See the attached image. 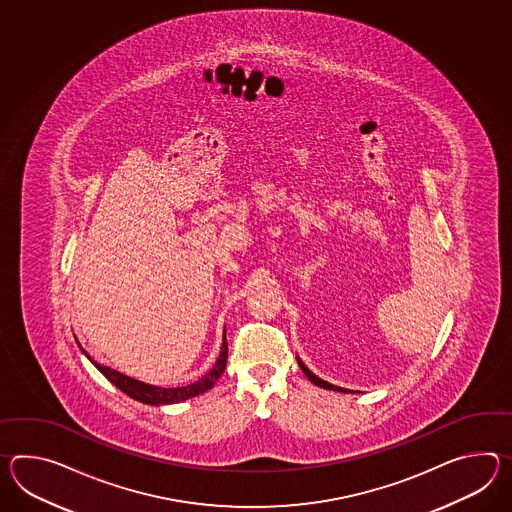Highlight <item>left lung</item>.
Here are the masks:
<instances>
[{
    "label": "left lung",
    "instance_id": "obj_1",
    "mask_svg": "<svg viewBox=\"0 0 512 512\" xmlns=\"http://www.w3.org/2000/svg\"><path fill=\"white\" fill-rule=\"evenodd\" d=\"M297 364H299V367L303 369V373H305V376H307L308 380H310L314 386L323 387V389H330V391H340V393H347V389L334 386V384H329V382H325V380H321L319 376L314 375V373L308 369L307 365L303 364L299 358H297Z\"/></svg>",
    "mask_w": 512,
    "mask_h": 512
}]
</instances>
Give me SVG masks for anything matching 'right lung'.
Masks as SVG:
<instances>
[{"label":"right lung","instance_id":"obj_1","mask_svg":"<svg viewBox=\"0 0 512 512\" xmlns=\"http://www.w3.org/2000/svg\"><path fill=\"white\" fill-rule=\"evenodd\" d=\"M86 354V351H82ZM88 356V354H86ZM90 358V356H88ZM91 364L95 365L101 373H103L117 389H121L125 395L134 398L137 402H143L148 406H165V404H178L187 398L198 397L205 391H209L211 387L215 386L216 380L222 376L226 364H228V341H226V330H224V340H222V351L220 356L216 358L213 369H209V373H205L200 380H196L194 384L182 387H159L150 386L145 382H139L136 378L123 375L115 369H110L106 365L97 364L90 358Z\"/></svg>","mask_w":512,"mask_h":512}]
</instances>
